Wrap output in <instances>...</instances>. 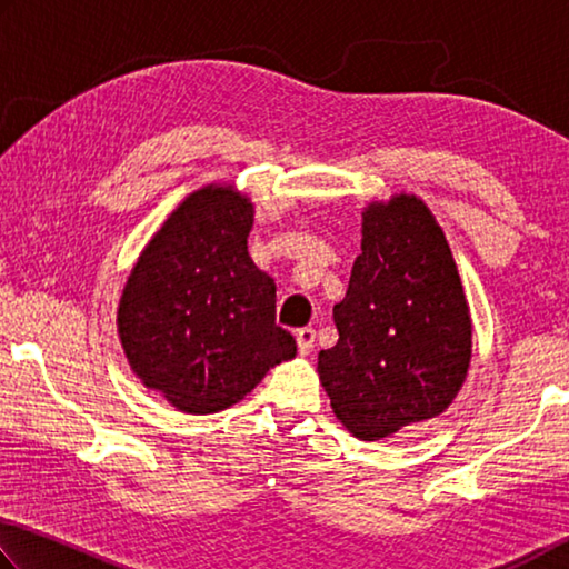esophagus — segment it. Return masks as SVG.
Here are the masks:
<instances>
[{
  "label": "esophagus",
  "instance_id": "34e87169",
  "mask_svg": "<svg viewBox=\"0 0 569 569\" xmlns=\"http://www.w3.org/2000/svg\"><path fill=\"white\" fill-rule=\"evenodd\" d=\"M315 330L312 327H302V330H297V350L300 355H310L315 350Z\"/></svg>",
  "mask_w": 569,
  "mask_h": 569
}]
</instances>
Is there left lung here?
Returning a JSON list of instances; mask_svg holds the SVG:
<instances>
[{
  "instance_id": "1",
  "label": "left lung",
  "mask_w": 569,
  "mask_h": 569,
  "mask_svg": "<svg viewBox=\"0 0 569 569\" xmlns=\"http://www.w3.org/2000/svg\"><path fill=\"white\" fill-rule=\"evenodd\" d=\"M340 340L317 357L332 410L360 440L445 412L467 377L472 322L442 227L400 194L362 214V254L335 305Z\"/></svg>"
}]
</instances>
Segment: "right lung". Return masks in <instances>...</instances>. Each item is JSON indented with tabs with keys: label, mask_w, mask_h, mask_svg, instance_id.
Masks as SVG:
<instances>
[{
	"label": "right lung",
	"mask_w": 569,
	"mask_h": 569,
	"mask_svg": "<svg viewBox=\"0 0 569 569\" xmlns=\"http://www.w3.org/2000/svg\"><path fill=\"white\" fill-rule=\"evenodd\" d=\"M254 207L232 187L189 194L129 274L117 325L129 365L177 410L212 415L297 355L274 279L247 252Z\"/></svg>",
	"instance_id": "obj_1"
}]
</instances>
